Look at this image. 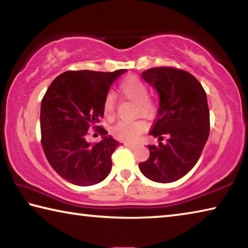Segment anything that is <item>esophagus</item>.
<instances>
[{"mask_svg":"<svg viewBox=\"0 0 248 248\" xmlns=\"http://www.w3.org/2000/svg\"><path fill=\"white\" fill-rule=\"evenodd\" d=\"M125 145L128 146L130 149H137L138 148V144H132V143H125Z\"/></svg>","mask_w":248,"mask_h":248,"instance_id":"1","label":"esophagus"}]
</instances>
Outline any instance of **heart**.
I'll use <instances>...</instances> for the list:
<instances>
[{
    "instance_id": "heart-1",
    "label": "heart",
    "mask_w": 248,
    "mask_h": 248,
    "mask_svg": "<svg viewBox=\"0 0 248 248\" xmlns=\"http://www.w3.org/2000/svg\"><path fill=\"white\" fill-rule=\"evenodd\" d=\"M119 91L124 97L136 103V112L146 118H152L156 112V104L153 99L148 97V85L136 77H130L121 82ZM116 110V99L114 94L109 93L104 99L103 111L105 118L110 120L114 118ZM146 124L142 120L120 121L111 132L117 139L123 141H134L145 131Z\"/></svg>"
}]
</instances>
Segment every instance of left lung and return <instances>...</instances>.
I'll return each instance as SVG.
<instances>
[{
	"label": "left lung",
	"instance_id": "left-lung-1",
	"mask_svg": "<svg viewBox=\"0 0 248 248\" xmlns=\"http://www.w3.org/2000/svg\"><path fill=\"white\" fill-rule=\"evenodd\" d=\"M142 78L159 97L157 118L151 136L165 144L148 145L150 156L139 164L141 173L155 183H173L196 165L209 137L210 114L207 94L194 75L174 68H153Z\"/></svg>",
	"mask_w": 248,
	"mask_h": 248
}]
</instances>
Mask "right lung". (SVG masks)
Instances as JSON below:
<instances>
[{"label": "right lung", "mask_w": 248, "mask_h": 248, "mask_svg": "<svg viewBox=\"0 0 248 248\" xmlns=\"http://www.w3.org/2000/svg\"><path fill=\"white\" fill-rule=\"evenodd\" d=\"M125 71H66L53 79L41 100L45 155L58 175L71 184L92 186L110 173L111 154L120 143L96 124L104 117L103 104L110 86ZM91 126L102 132L96 145L86 139Z\"/></svg>", "instance_id": "right-lung-1"}]
</instances>
